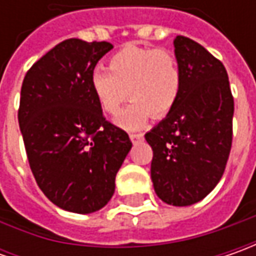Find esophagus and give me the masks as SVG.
<instances>
[{
  "mask_svg": "<svg viewBox=\"0 0 256 256\" xmlns=\"http://www.w3.org/2000/svg\"><path fill=\"white\" fill-rule=\"evenodd\" d=\"M130 138H131V141L132 142H138V141H142L144 140V134H130Z\"/></svg>",
  "mask_w": 256,
  "mask_h": 256,
  "instance_id": "obj_1",
  "label": "esophagus"
}]
</instances>
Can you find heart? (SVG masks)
Wrapping results in <instances>:
<instances>
[{
	"label": "heart",
	"instance_id": "1",
	"mask_svg": "<svg viewBox=\"0 0 256 256\" xmlns=\"http://www.w3.org/2000/svg\"><path fill=\"white\" fill-rule=\"evenodd\" d=\"M91 90L101 111L110 116L132 100L116 122L126 130L142 126L150 115L160 120L175 106L182 88V71L175 54L156 46L125 44L108 60V72L94 71Z\"/></svg>",
	"mask_w": 256,
	"mask_h": 256
}]
</instances>
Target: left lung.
Wrapping results in <instances>:
<instances>
[{
    "instance_id": "1",
    "label": "left lung",
    "mask_w": 256,
    "mask_h": 256,
    "mask_svg": "<svg viewBox=\"0 0 256 256\" xmlns=\"http://www.w3.org/2000/svg\"><path fill=\"white\" fill-rule=\"evenodd\" d=\"M182 88L174 110L145 134L154 151L151 178L164 202L186 206L204 200L225 171L232 145L234 96L226 70L191 38L176 35Z\"/></svg>"
}]
</instances>
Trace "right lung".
Instances as JSON below:
<instances>
[{"instance_id":"right-lung-1","label":"right lung","mask_w":256,"mask_h":256,"mask_svg":"<svg viewBox=\"0 0 256 256\" xmlns=\"http://www.w3.org/2000/svg\"><path fill=\"white\" fill-rule=\"evenodd\" d=\"M112 44L65 40L25 74L18 122L30 168L56 206L91 214L105 206L132 142L105 120L91 90L96 62Z\"/></svg>"}]
</instances>
